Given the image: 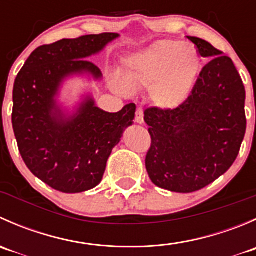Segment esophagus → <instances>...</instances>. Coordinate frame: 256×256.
<instances>
[{
	"label": "esophagus",
	"instance_id": "esophagus-1",
	"mask_svg": "<svg viewBox=\"0 0 256 256\" xmlns=\"http://www.w3.org/2000/svg\"><path fill=\"white\" fill-rule=\"evenodd\" d=\"M135 121L138 124H144V110L141 109V108H138V109L136 110Z\"/></svg>",
	"mask_w": 256,
	"mask_h": 256
}]
</instances>
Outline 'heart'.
Returning <instances> with one entry per match:
<instances>
[{
  "instance_id": "obj_1",
  "label": "heart",
  "mask_w": 256,
  "mask_h": 256,
  "mask_svg": "<svg viewBox=\"0 0 256 256\" xmlns=\"http://www.w3.org/2000/svg\"><path fill=\"white\" fill-rule=\"evenodd\" d=\"M202 69L200 52L192 44L158 40L132 54L124 66V80L110 76L112 88L124 96L147 89L151 102L161 109H176L192 94Z\"/></svg>"
}]
</instances>
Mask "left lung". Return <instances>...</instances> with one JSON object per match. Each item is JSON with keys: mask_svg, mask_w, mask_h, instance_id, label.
Instances as JSON below:
<instances>
[{"mask_svg": "<svg viewBox=\"0 0 256 256\" xmlns=\"http://www.w3.org/2000/svg\"><path fill=\"white\" fill-rule=\"evenodd\" d=\"M203 58L192 94L174 110L150 108L146 170L157 187L177 193L204 188L236 161L246 130L245 88L233 60L207 40L188 37Z\"/></svg>", "mask_w": 256, "mask_h": 256, "instance_id": "left-lung-1", "label": "left lung"}]
</instances>
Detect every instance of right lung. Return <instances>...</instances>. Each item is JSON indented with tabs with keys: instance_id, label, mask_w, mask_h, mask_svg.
<instances>
[{
	"instance_id": "add662e5",
	"label": "right lung",
	"mask_w": 256,
	"mask_h": 256,
	"mask_svg": "<svg viewBox=\"0 0 256 256\" xmlns=\"http://www.w3.org/2000/svg\"><path fill=\"white\" fill-rule=\"evenodd\" d=\"M118 37L89 34L38 47L14 80L12 126L18 150L28 170L54 190L80 193L96 187L112 148L134 124L135 104L106 112L89 92L73 110L58 102L66 79L102 80L100 69L88 58Z\"/></svg>"
}]
</instances>
